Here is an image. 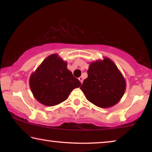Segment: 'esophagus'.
Here are the masks:
<instances>
[{
	"label": "esophagus",
	"instance_id": "esophagus-1",
	"mask_svg": "<svg viewBox=\"0 0 152 152\" xmlns=\"http://www.w3.org/2000/svg\"><path fill=\"white\" fill-rule=\"evenodd\" d=\"M79 80H80V82L82 84V82H83V78L82 77H79Z\"/></svg>",
	"mask_w": 152,
	"mask_h": 152
}]
</instances>
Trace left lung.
Instances as JSON below:
<instances>
[{"label":"left lung","instance_id":"obj_1","mask_svg":"<svg viewBox=\"0 0 152 152\" xmlns=\"http://www.w3.org/2000/svg\"><path fill=\"white\" fill-rule=\"evenodd\" d=\"M88 77L80 88L87 99L101 108L117 104L123 96L125 80L115 64L108 58L93 62L87 71Z\"/></svg>","mask_w":152,"mask_h":152}]
</instances>
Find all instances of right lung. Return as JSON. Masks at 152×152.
Returning a JSON list of instances; mask_svg holds the SVG:
<instances>
[{
  "label": "right lung",
  "mask_w": 152,
  "mask_h": 152,
  "mask_svg": "<svg viewBox=\"0 0 152 152\" xmlns=\"http://www.w3.org/2000/svg\"><path fill=\"white\" fill-rule=\"evenodd\" d=\"M80 86V80L68 70L67 63L55 54L47 57L30 79L34 97L48 107L65 101L71 91Z\"/></svg>",
  "instance_id": "right-lung-1"
}]
</instances>
